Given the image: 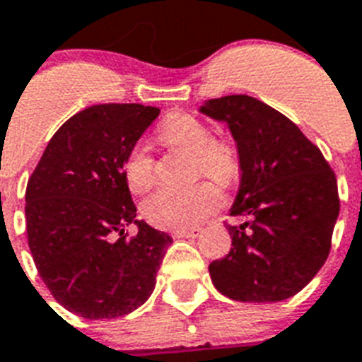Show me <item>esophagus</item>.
I'll list each match as a JSON object with an SVG mask.
<instances>
[{
  "mask_svg": "<svg viewBox=\"0 0 362 362\" xmlns=\"http://www.w3.org/2000/svg\"><path fill=\"white\" fill-rule=\"evenodd\" d=\"M200 232H202V228L200 226H191V228H182V230H176L173 235H175V238H199Z\"/></svg>",
  "mask_w": 362,
  "mask_h": 362,
  "instance_id": "esophagus-1",
  "label": "esophagus"
}]
</instances>
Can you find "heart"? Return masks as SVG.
<instances>
[{
  "mask_svg": "<svg viewBox=\"0 0 362 362\" xmlns=\"http://www.w3.org/2000/svg\"><path fill=\"white\" fill-rule=\"evenodd\" d=\"M158 138L167 147L191 153V176H206L218 186H232L241 171L238 148L214 132L199 117L184 112L167 115L158 129ZM123 176L132 193H145L154 182V158L147 145L130 148L123 163ZM215 183V184H216ZM214 184V185H215ZM211 182L189 187H163L144 200L141 214L148 223L163 230H180L204 221L221 206V191Z\"/></svg>",
  "mask_w": 362,
  "mask_h": 362,
  "instance_id": "heart-1",
  "label": "heart"
}]
</instances>
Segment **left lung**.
Returning <instances> with one entry per match:
<instances>
[{
	"instance_id": "8db88e82",
	"label": "left lung",
	"mask_w": 362,
	"mask_h": 362,
	"mask_svg": "<svg viewBox=\"0 0 362 362\" xmlns=\"http://www.w3.org/2000/svg\"><path fill=\"white\" fill-rule=\"evenodd\" d=\"M238 145L241 184L226 224L232 248L209 263L215 289L238 302H281L305 287L331 250L341 200L320 148L272 106L248 95L209 99Z\"/></svg>"
}]
</instances>
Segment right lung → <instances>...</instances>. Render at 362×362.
Segmentation results:
<instances>
[{"mask_svg": "<svg viewBox=\"0 0 362 362\" xmlns=\"http://www.w3.org/2000/svg\"><path fill=\"white\" fill-rule=\"evenodd\" d=\"M158 114L136 103L84 108L54 132L27 182L36 270L53 298L78 317H124L154 291L173 239L136 218L123 163ZM130 223L139 233L127 238Z\"/></svg>", "mask_w": 362, "mask_h": 362, "instance_id": "obj_1", "label": "right lung"}]
</instances>
